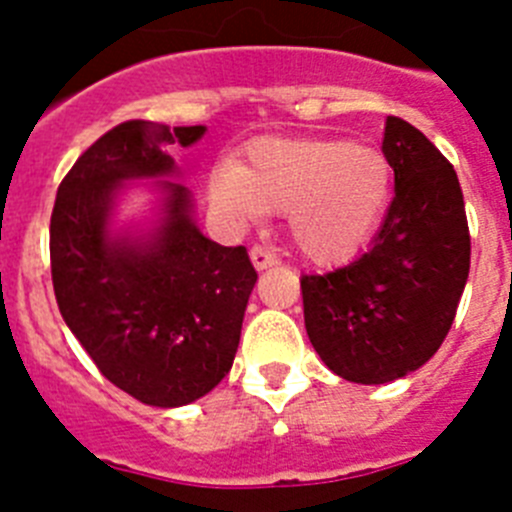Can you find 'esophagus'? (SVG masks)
I'll list each match as a JSON object with an SVG mask.
<instances>
[{
	"instance_id": "1",
	"label": "esophagus",
	"mask_w": 512,
	"mask_h": 512,
	"mask_svg": "<svg viewBox=\"0 0 512 512\" xmlns=\"http://www.w3.org/2000/svg\"><path fill=\"white\" fill-rule=\"evenodd\" d=\"M251 261H253V266L261 271V269H269V266L277 264V256H274L271 251H266L264 246H253L251 248Z\"/></svg>"
}]
</instances>
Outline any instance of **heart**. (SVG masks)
<instances>
[{
  "mask_svg": "<svg viewBox=\"0 0 512 512\" xmlns=\"http://www.w3.org/2000/svg\"><path fill=\"white\" fill-rule=\"evenodd\" d=\"M210 197L238 223L287 212V233L315 264L351 259L382 223L392 197V164L379 148L348 140L264 138L241 166L223 164Z\"/></svg>",
  "mask_w": 512,
  "mask_h": 512,
  "instance_id": "obj_1",
  "label": "heart"
}]
</instances>
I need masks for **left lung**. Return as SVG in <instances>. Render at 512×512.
Wrapping results in <instances>:
<instances>
[{
  "instance_id": "obj_1",
  "label": "left lung",
  "mask_w": 512,
  "mask_h": 512,
  "mask_svg": "<svg viewBox=\"0 0 512 512\" xmlns=\"http://www.w3.org/2000/svg\"><path fill=\"white\" fill-rule=\"evenodd\" d=\"M395 197L374 243L328 274H302L312 348L348 382L384 384L441 348L469 277L464 194L454 166L402 117L384 122Z\"/></svg>"
}]
</instances>
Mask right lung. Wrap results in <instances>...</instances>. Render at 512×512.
<instances>
[{
    "instance_id": "1",
    "label": "right lung",
    "mask_w": 512,
    "mask_h": 512,
    "mask_svg": "<svg viewBox=\"0 0 512 512\" xmlns=\"http://www.w3.org/2000/svg\"><path fill=\"white\" fill-rule=\"evenodd\" d=\"M205 128L128 120L107 130L63 176L51 215L58 310L99 372L153 408H179L223 382L256 284L248 251L192 223L182 184H164V223L146 243L112 241V202L128 179L171 176L174 143Z\"/></svg>"
}]
</instances>
